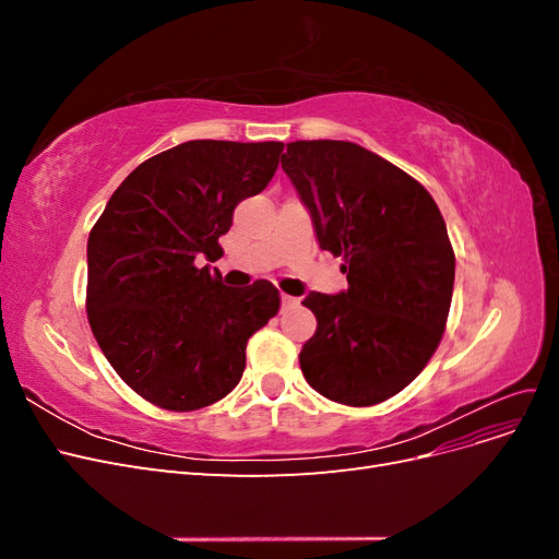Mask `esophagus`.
Masks as SVG:
<instances>
[{"mask_svg":"<svg viewBox=\"0 0 559 559\" xmlns=\"http://www.w3.org/2000/svg\"><path fill=\"white\" fill-rule=\"evenodd\" d=\"M282 306L284 308H294V306H298V298H294L289 294H282Z\"/></svg>","mask_w":559,"mask_h":559,"instance_id":"34e87169","label":"esophagus"}]
</instances>
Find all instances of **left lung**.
<instances>
[{"instance_id":"obj_1","label":"left lung","mask_w":559,"mask_h":559,"mask_svg":"<svg viewBox=\"0 0 559 559\" xmlns=\"http://www.w3.org/2000/svg\"><path fill=\"white\" fill-rule=\"evenodd\" d=\"M282 167L312 214L319 247L343 257L349 284L302 300L317 317L298 357L302 376L354 408L392 399L445 333L454 251L443 214L417 179L359 144L292 142Z\"/></svg>"}]
</instances>
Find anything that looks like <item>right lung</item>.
I'll list each match as a JSON object with an SVG mask.
<instances>
[{
    "mask_svg": "<svg viewBox=\"0 0 559 559\" xmlns=\"http://www.w3.org/2000/svg\"><path fill=\"white\" fill-rule=\"evenodd\" d=\"M282 142L193 140L144 160L109 198L88 238L86 312L132 392L191 413L240 382L249 337L280 310L265 280L228 289L224 257L240 200L273 179Z\"/></svg>",
    "mask_w": 559,
    "mask_h": 559,
    "instance_id": "add662e5",
    "label": "right lung"
}]
</instances>
